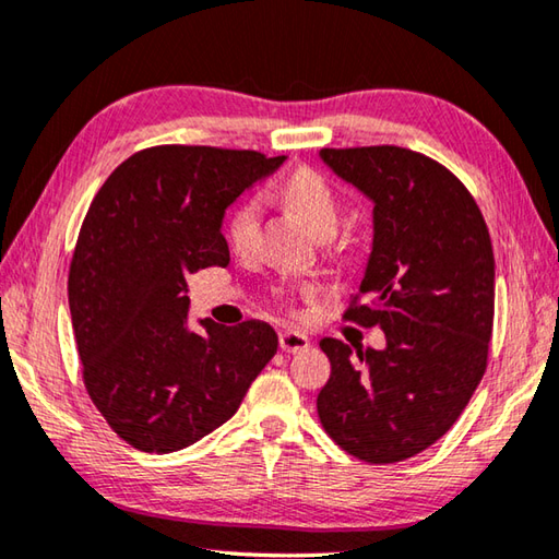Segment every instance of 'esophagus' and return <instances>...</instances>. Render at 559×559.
Listing matches in <instances>:
<instances>
[{"mask_svg": "<svg viewBox=\"0 0 559 559\" xmlns=\"http://www.w3.org/2000/svg\"><path fill=\"white\" fill-rule=\"evenodd\" d=\"M278 344L286 354H298V352H305V348H310V336L302 332H295V330H286V332H281Z\"/></svg>", "mask_w": 559, "mask_h": 559, "instance_id": "esophagus-1", "label": "esophagus"}]
</instances>
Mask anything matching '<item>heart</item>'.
I'll use <instances>...</instances> for the list:
<instances>
[{"instance_id":"b5f03b06","label":"heart","mask_w":559,"mask_h":559,"mask_svg":"<svg viewBox=\"0 0 559 559\" xmlns=\"http://www.w3.org/2000/svg\"><path fill=\"white\" fill-rule=\"evenodd\" d=\"M283 199H286L300 217L308 223L317 235L336 233L338 223H342V199L330 179L322 177L320 171L310 167L295 169L290 177L283 181ZM259 211L261 203L257 195H247V199L235 205L233 215L227 223L229 242L237 251H249L257 242L259 233Z\"/></svg>"}]
</instances>
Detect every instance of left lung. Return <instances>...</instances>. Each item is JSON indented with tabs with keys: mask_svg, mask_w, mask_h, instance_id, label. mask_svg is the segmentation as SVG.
<instances>
[{
	"mask_svg": "<svg viewBox=\"0 0 559 559\" xmlns=\"http://www.w3.org/2000/svg\"><path fill=\"white\" fill-rule=\"evenodd\" d=\"M320 157L373 201V249L346 320L380 326L388 344L352 352L322 338L332 376L317 414L358 461L400 463L451 429L485 376L495 324L489 229L463 181L419 152L324 147Z\"/></svg>",
	"mask_w": 559,
	"mask_h": 559,
	"instance_id": "left-lung-1",
	"label": "left lung"
}]
</instances>
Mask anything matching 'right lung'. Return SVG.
<instances>
[{"mask_svg":"<svg viewBox=\"0 0 559 559\" xmlns=\"http://www.w3.org/2000/svg\"><path fill=\"white\" fill-rule=\"evenodd\" d=\"M286 157L159 145L128 157L86 211L68 295L82 376L138 451L174 453L223 426L278 348L259 320L189 330L186 276L227 266L225 207Z\"/></svg>","mask_w":559,"mask_h":559,"instance_id":"1","label":"right lung"}]
</instances>
